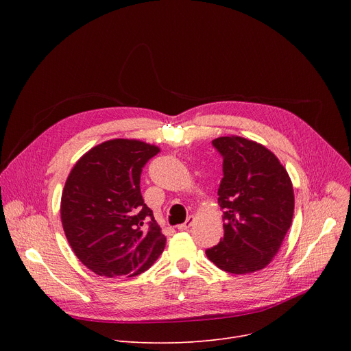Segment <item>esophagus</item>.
Masks as SVG:
<instances>
[{"mask_svg": "<svg viewBox=\"0 0 351 351\" xmlns=\"http://www.w3.org/2000/svg\"><path fill=\"white\" fill-rule=\"evenodd\" d=\"M193 220H195V217H193V216H189V217L186 219V222H185V223H182V225H179V226H178V229H179V230H188V229L192 226Z\"/></svg>", "mask_w": 351, "mask_h": 351, "instance_id": "1", "label": "esophagus"}]
</instances>
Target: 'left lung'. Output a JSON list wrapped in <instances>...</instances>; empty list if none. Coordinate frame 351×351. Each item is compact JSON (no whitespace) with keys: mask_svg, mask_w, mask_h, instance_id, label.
<instances>
[{"mask_svg":"<svg viewBox=\"0 0 351 351\" xmlns=\"http://www.w3.org/2000/svg\"><path fill=\"white\" fill-rule=\"evenodd\" d=\"M212 145L223 158L217 202L225 234L206 256L233 274L265 269L291 225L294 193L289 173L273 152L254 141L220 136Z\"/></svg>","mask_w":351,"mask_h":351,"instance_id":"8db88e82","label":"left lung"}]
</instances>
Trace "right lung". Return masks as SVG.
Returning a JSON list of instances; mask_svg holds the SVG:
<instances>
[{
  "label": "right lung",
  "instance_id": "1",
  "mask_svg": "<svg viewBox=\"0 0 351 351\" xmlns=\"http://www.w3.org/2000/svg\"><path fill=\"white\" fill-rule=\"evenodd\" d=\"M158 152L136 139H112L72 168L61 197L62 228L73 253L94 273L132 278L163 252L166 237L139 186L142 168Z\"/></svg>",
  "mask_w": 351,
  "mask_h": 351
}]
</instances>
